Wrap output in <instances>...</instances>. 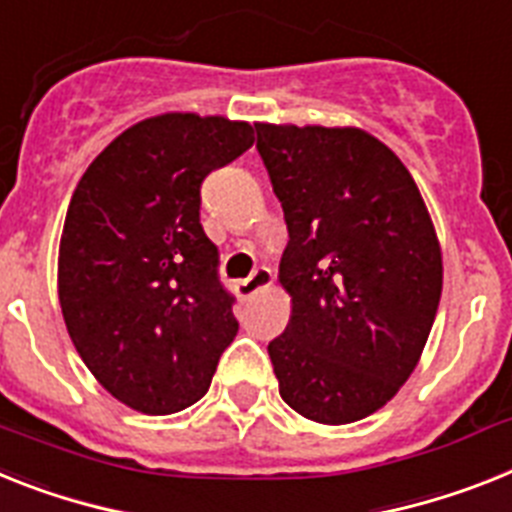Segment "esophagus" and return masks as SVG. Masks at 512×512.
Instances as JSON below:
<instances>
[{"mask_svg": "<svg viewBox=\"0 0 512 512\" xmlns=\"http://www.w3.org/2000/svg\"><path fill=\"white\" fill-rule=\"evenodd\" d=\"M270 283H273V270L260 265V268L252 270V276L236 283V294H239V299H249V296L257 294L260 289H268Z\"/></svg>", "mask_w": 512, "mask_h": 512, "instance_id": "34e87169", "label": "esophagus"}]
</instances>
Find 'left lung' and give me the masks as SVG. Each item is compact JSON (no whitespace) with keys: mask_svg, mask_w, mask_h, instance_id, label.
I'll return each instance as SVG.
<instances>
[{"mask_svg":"<svg viewBox=\"0 0 512 512\" xmlns=\"http://www.w3.org/2000/svg\"><path fill=\"white\" fill-rule=\"evenodd\" d=\"M283 208L291 320L268 343L281 398L320 424L375 414L414 372L437 315L442 255L419 187L354 127L255 124Z\"/></svg>","mask_w":512,"mask_h":512,"instance_id":"1","label":"left lung"}]
</instances>
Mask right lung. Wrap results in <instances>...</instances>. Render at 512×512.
I'll return each mask as SVG.
<instances>
[{
	"mask_svg": "<svg viewBox=\"0 0 512 512\" xmlns=\"http://www.w3.org/2000/svg\"><path fill=\"white\" fill-rule=\"evenodd\" d=\"M255 143L247 122L145 119L90 163L64 218L59 304L103 388L143 414L208 393L239 322L200 223V187Z\"/></svg>",
	"mask_w": 512,
	"mask_h": 512,
	"instance_id": "right-lung-1",
	"label": "right lung"
}]
</instances>
